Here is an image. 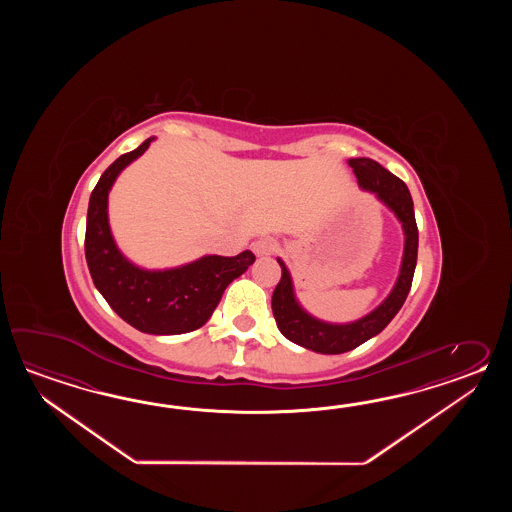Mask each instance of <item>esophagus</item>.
<instances>
[{"label":"esophagus","mask_w":512,"mask_h":512,"mask_svg":"<svg viewBox=\"0 0 512 512\" xmlns=\"http://www.w3.org/2000/svg\"><path fill=\"white\" fill-rule=\"evenodd\" d=\"M278 249V243L272 238H260V240L252 243V251L258 256V258H265V256H271Z\"/></svg>","instance_id":"esophagus-1"}]
</instances>
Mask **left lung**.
<instances>
[{
  "instance_id": "8db88e82",
  "label": "left lung",
  "mask_w": 512,
  "mask_h": 512,
  "mask_svg": "<svg viewBox=\"0 0 512 512\" xmlns=\"http://www.w3.org/2000/svg\"><path fill=\"white\" fill-rule=\"evenodd\" d=\"M348 164L353 168L360 188L375 194L403 225V261L392 293L386 296V300L379 307H375L371 313L355 322L331 324L309 315L300 305L294 294L291 272L285 267L282 258H278V263L282 267V278L272 293V315L276 318V326L282 331L283 337L289 338L294 344L324 355L346 353L364 344L371 337L379 335L403 307L412 287L417 263L419 232L415 223L414 201L410 196V190L399 177H395L373 159L359 157L349 159Z\"/></svg>"
}]
</instances>
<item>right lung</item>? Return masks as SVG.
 I'll use <instances>...</instances> for the list:
<instances>
[{
    "label": "right lung",
    "mask_w": 512,
    "mask_h": 512,
    "mask_svg": "<svg viewBox=\"0 0 512 512\" xmlns=\"http://www.w3.org/2000/svg\"><path fill=\"white\" fill-rule=\"evenodd\" d=\"M153 139L120 155L100 175L87 207L86 260L98 293L124 322L150 335H181L207 324L229 283L247 271L256 256L251 251L232 258L207 254L181 267L150 271L120 252L109 229V190Z\"/></svg>",
    "instance_id": "right-lung-1"
}]
</instances>
